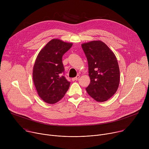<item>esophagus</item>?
I'll list each match as a JSON object with an SVG mask.
<instances>
[{"label":"esophagus","instance_id":"1","mask_svg":"<svg viewBox=\"0 0 149 149\" xmlns=\"http://www.w3.org/2000/svg\"><path fill=\"white\" fill-rule=\"evenodd\" d=\"M79 78V75H77V77H74V78H72V81H77V80H78V78Z\"/></svg>","mask_w":149,"mask_h":149}]
</instances>
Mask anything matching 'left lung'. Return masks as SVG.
<instances>
[{
  "label": "left lung",
  "instance_id": "obj_1",
  "mask_svg": "<svg viewBox=\"0 0 149 149\" xmlns=\"http://www.w3.org/2000/svg\"><path fill=\"white\" fill-rule=\"evenodd\" d=\"M88 64L91 81L87 93L95 101L104 102L117 91L120 82V70L117 58L108 46L101 40L81 45Z\"/></svg>",
  "mask_w": 149,
  "mask_h": 149
}]
</instances>
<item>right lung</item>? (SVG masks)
<instances>
[{
    "label": "right lung",
    "mask_w": 149,
    "mask_h": 149,
    "mask_svg": "<svg viewBox=\"0 0 149 149\" xmlns=\"http://www.w3.org/2000/svg\"><path fill=\"white\" fill-rule=\"evenodd\" d=\"M72 46V43L53 39L37 56L33 68V83L39 96L47 103L59 101L70 87V82L62 75L64 67L62 59Z\"/></svg>",
    "instance_id": "1"
}]
</instances>
